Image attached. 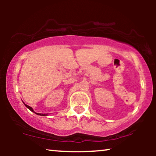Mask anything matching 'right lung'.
Returning <instances> with one entry per match:
<instances>
[{"mask_svg":"<svg viewBox=\"0 0 156 156\" xmlns=\"http://www.w3.org/2000/svg\"><path fill=\"white\" fill-rule=\"evenodd\" d=\"M25 105V106H26V107L27 108H29L30 110L31 111V112H34V113H35V112H34L33 111V108L32 107H30V106H27V104H24ZM36 114H37V115H40V116H47V115H48V114H38V113H35Z\"/></svg>","mask_w":156,"mask_h":156,"instance_id":"add662e5","label":"right lung"}]
</instances>
